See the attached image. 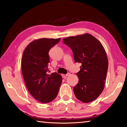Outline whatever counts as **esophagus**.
Masks as SVG:
<instances>
[{"instance_id": "esophagus-1", "label": "esophagus", "mask_w": 127, "mask_h": 127, "mask_svg": "<svg viewBox=\"0 0 127 127\" xmlns=\"http://www.w3.org/2000/svg\"><path fill=\"white\" fill-rule=\"evenodd\" d=\"M68 75H69V73L65 74H62V77H63V78H66V77H67Z\"/></svg>"}]
</instances>
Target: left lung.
I'll list each match as a JSON object with an SVG mask.
<instances>
[{"instance_id": "obj_1", "label": "left lung", "mask_w": 127, "mask_h": 127, "mask_svg": "<svg viewBox=\"0 0 127 127\" xmlns=\"http://www.w3.org/2000/svg\"><path fill=\"white\" fill-rule=\"evenodd\" d=\"M72 50L74 61L81 63L77 73L79 81L73 87L77 99L88 103L102 93L108 69V59L102 45L91 34L85 33L63 39Z\"/></svg>"}]
</instances>
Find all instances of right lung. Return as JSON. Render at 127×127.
Returning a JSON list of instances; mask_svg holds the SVG:
<instances>
[{
    "label": "right lung",
    "instance_id": "1",
    "mask_svg": "<svg viewBox=\"0 0 127 127\" xmlns=\"http://www.w3.org/2000/svg\"><path fill=\"white\" fill-rule=\"evenodd\" d=\"M61 38H42L33 40L28 45L23 53L21 68L27 90L36 100L49 103L57 97L62 82L57 73L47 74L50 49Z\"/></svg>",
    "mask_w": 127,
    "mask_h": 127
}]
</instances>
